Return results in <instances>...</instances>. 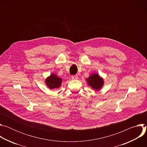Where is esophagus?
Masks as SVG:
<instances>
[{
  "label": "esophagus",
  "instance_id": "34e87169",
  "mask_svg": "<svg viewBox=\"0 0 147 147\" xmlns=\"http://www.w3.org/2000/svg\"><path fill=\"white\" fill-rule=\"evenodd\" d=\"M71 78L73 80H77L78 79V76L77 75H73L71 76Z\"/></svg>",
  "mask_w": 147,
  "mask_h": 147
}]
</instances>
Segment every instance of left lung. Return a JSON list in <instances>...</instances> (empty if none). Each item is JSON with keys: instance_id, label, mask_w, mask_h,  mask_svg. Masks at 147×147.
<instances>
[{"instance_id": "1", "label": "left lung", "mask_w": 147, "mask_h": 147, "mask_svg": "<svg viewBox=\"0 0 147 147\" xmlns=\"http://www.w3.org/2000/svg\"><path fill=\"white\" fill-rule=\"evenodd\" d=\"M87 82L89 86L96 90H99L103 84V80L97 74H93L90 76L87 79Z\"/></svg>"}]
</instances>
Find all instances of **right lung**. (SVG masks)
I'll return each instance as SVG.
<instances>
[{"mask_svg":"<svg viewBox=\"0 0 147 147\" xmlns=\"http://www.w3.org/2000/svg\"><path fill=\"white\" fill-rule=\"evenodd\" d=\"M45 82L46 84L50 89L57 88L61 86V78L57 77L56 75L53 74H51L50 77H48Z\"/></svg>","mask_w":147,"mask_h":147,"instance_id":"obj_1","label":"right lung"}]
</instances>
